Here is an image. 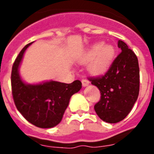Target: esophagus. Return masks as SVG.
<instances>
[{"label": "esophagus", "instance_id": "1", "mask_svg": "<svg viewBox=\"0 0 154 154\" xmlns=\"http://www.w3.org/2000/svg\"><path fill=\"white\" fill-rule=\"evenodd\" d=\"M82 86L83 87H87L88 85H89V81L87 80V79H85V78H83V79H82Z\"/></svg>", "mask_w": 154, "mask_h": 154}]
</instances>
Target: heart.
Segmentation results:
<instances>
[{"label": "heart", "mask_w": 154, "mask_h": 154, "mask_svg": "<svg viewBox=\"0 0 154 154\" xmlns=\"http://www.w3.org/2000/svg\"><path fill=\"white\" fill-rule=\"evenodd\" d=\"M115 57V49L111 45H104L102 43L94 44L81 58L82 63L91 60L88 68L94 75H101L110 68Z\"/></svg>", "instance_id": "1"}]
</instances>
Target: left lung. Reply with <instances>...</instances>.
I'll return each mask as SVG.
<instances>
[{"instance_id":"8db88e82","label":"left lung","mask_w":154,"mask_h":154,"mask_svg":"<svg viewBox=\"0 0 154 154\" xmlns=\"http://www.w3.org/2000/svg\"><path fill=\"white\" fill-rule=\"evenodd\" d=\"M118 47L121 53L105 75L89 78L100 91L95 111L103 121L110 124L119 122L128 116L139 92L138 57L122 40L118 41Z\"/></svg>"}]
</instances>
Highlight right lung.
Segmentation results:
<instances>
[{
	"mask_svg": "<svg viewBox=\"0 0 154 154\" xmlns=\"http://www.w3.org/2000/svg\"><path fill=\"white\" fill-rule=\"evenodd\" d=\"M28 44L23 48L12 66V96L17 110L25 119L38 128H52L61 122L71 97L82 88L79 80L70 84L50 81L26 84L19 74V67Z\"/></svg>",
	"mask_w": 154,
	"mask_h": 154,
	"instance_id": "1",
	"label": "right lung"
}]
</instances>
